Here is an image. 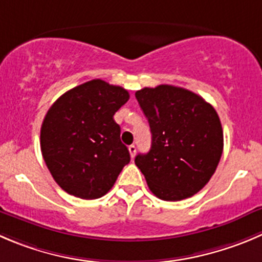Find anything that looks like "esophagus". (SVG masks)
<instances>
[{
    "mask_svg": "<svg viewBox=\"0 0 262 262\" xmlns=\"http://www.w3.org/2000/svg\"><path fill=\"white\" fill-rule=\"evenodd\" d=\"M128 151H129V156H131V158H134L136 154V146L135 145H129L128 146Z\"/></svg>",
    "mask_w": 262,
    "mask_h": 262,
    "instance_id": "1",
    "label": "esophagus"
}]
</instances>
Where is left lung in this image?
<instances>
[{
    "label": "left lung",
    "instance_id": "8db88e82",
    "mask_svg": "<svg viewBox=\"0 0 262 262\" xmlns=\"http://www.w3.org/2000/svg\"><path fill=\"white\" fill-rule=\"evenodd\" d=\"M151 133V146L138 154L151 193L163 201H181L210 181L220 162L224 135L215 108L183 87L159 84L135 94Z\"/></svg>",
    "mask_w": 262,
    "mask_h": 262
}]
</instances>
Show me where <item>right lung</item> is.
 Wrapping results in <instances>:
<instances>
[{
	"mask_svg": "<svg viewBox=\"0 0 262 262\" xmlns=\"http://www.w3.org/2000/svg\"><path fill=\"white\" fill-rule=\"evenodd\" d=\"M129 99L127 90L92 79L51 105L41 127V151L54 180L82 199L108 193L129 162L113 116Z\"/></svg>",
	"mask_w": 262,
	"mask_h": 262,
	"instance_id": "right-lung-1",
	"label": "right lung"
}]
</instances>
